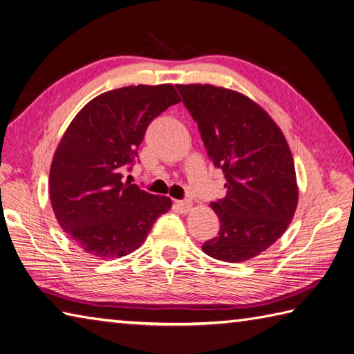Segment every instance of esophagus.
Returning a JSON list of instances; mask_svg holds the SVG:
<instances>
[{
    "instance_id": "34e87169",
    "label": "esophagus",
    "mask_w": 354,
    "mask_h": 354,
    "mask_svg": "<svg viewBox=\"0 0 354 354\" xmlns=\"http://www.w3.org/2000/svg\"><path fill=\"white\" fill-rule=\"evenodd\" d=\"M192 201H176V207L181 213H189L192 209Z\"/></svg>"
}]
</instances>
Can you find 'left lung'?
I'll return each instance as SVG.
<instances>
[{
  "label": "left lung",
  "mask_w": 354,
  "mask_h": 354,
  "mask_svg": "<svg viewBox=\"0 0 354 354\" xmlns=\"http://www.w3.org/2000/svg\"><path fill=\"white\" fill-rule=\"evenodd\" d=\"M198 123L227 196L212 202L221 230L202 245L209 257L239 263L266 251L288 230L298 204L290 149L280 127L250 97L213 85H176Z\"/></svg>",
  "instance_id": "1"
}]
</instances>
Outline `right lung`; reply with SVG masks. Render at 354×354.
I'll return each instance as SVG.
<instances>
[{
	"mask_svg": "<svg viewBox=\"0 0 354 354\" xmlns=\"http://www.w3.org/2000/svg\"><path fill=\"white\" fill-rule=\"evenodd\" d=\"M181 102L170 84L124 86L80 109L53 156L50 201L61 228L97 259H120L145 242L171 201L123 181L147 126Z\"/></svg>",
	"mask_w": 354,
	"mask_h": 354,
	"instance_id": "1",
	"label": "right lung"
}]
</instances>
